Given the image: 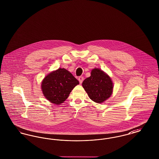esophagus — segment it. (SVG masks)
<instances>
[{"mask_svg": "<svg viewBox=\"0 0 159 159\" xmlns=\"http://www.w3.org/2000/svg\"><path fill=\"white\" fill-rule=\"evenodd\" d=\"M78 80H79L80 83L81 84V83L83 82V80H84V77H83V76H80V77L78 78Z\"/></svg>", "mask_w": 159, "mask_h": 159, "instance_id": "esophagus-1", "label": "esophagus"}]
</instances>
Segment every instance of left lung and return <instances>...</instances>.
<instances>
[{"label":"left lung","mask_w":159,"mask_h":159,"mask_svg":"<svg viewBox=\"0 0 159 159\" xmlns=\"http://www.w3.org/2000/svg\"><path fill=\"white\" fill-rule=\"evenodd\" d=\"M82 86L90 99L99 104L111 96L113 88L110 77L98 68L92 70L91 76L84 80Z\"/></svg>","instance_id":"left-lung-1"}]
</instances>
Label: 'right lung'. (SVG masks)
<instances>
[{"label":"right lung","instance_id":"add662e5","mask_svg":"<svg viewBox=\"0 0 159 159\" xmlns=\"http://www.w3.org/2000/svg\"><path fill=\"white\" fill-rule=\"evenodd\" d=\"M79 81L67 70L59 68L46 76L42 83V89L46 98L60 105L68 98Z\"/></svg>","mask_w":159,"mask_h":159}]
</instances>
